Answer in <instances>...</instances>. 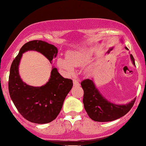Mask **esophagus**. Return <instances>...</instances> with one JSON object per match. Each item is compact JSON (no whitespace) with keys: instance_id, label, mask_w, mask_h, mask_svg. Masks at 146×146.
I'll list each match as a JSON object with an SVG mask.
<instances>
[{"instance_id":"esophagus-1","label":"esophagus","mask_w":146,"mask_h":146,"mask_svg":"<svg viewBox=\"0 0 146 146\" xmlns=\"http://www.w3.org/2000/svg\"><path fill=\"white\" fill-rule=\"evenodd\" d=\"M73 86H80V82H79L78 80L73 79Z\"/></svg>"}]
</instances>
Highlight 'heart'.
Segmentation results:
<instances>
[{"label": "heart", "mask_w": 146, "mask_h": 146, "mask_svg": "<svg viewBox=\"0 0 146 146\" xmlns=\"http://www.w3.org/2000/svg\"><path fill=\"white\" fill-rule=\"evenodd\" d=\"M90 53L86 49L68 51L66 53V60L62 58L57 59V66L62 69L67 74L74 73V67L84 65L90 59Z\"/></svg>", "instance_id": "obj_1"}]
</instances>
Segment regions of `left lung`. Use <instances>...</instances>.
Here are the masks:
<instances>
[{
    "label": "left lung",
    "instance_id": "left-lung-1",
    "mask_svg": "<svg viewBox=\"0 0 146 146\" xmlns=\"http://www.w3.org/2000/svg\"><path fill=\"white\" fill-rule=\"evenodd\" d=\"M125 48L128 50L126 46ZM130 56L132 64L135 66L133 56L132 54ZM81 85L84 90V109L90 118L95 121H111L124 116L131 109L136 100L135 98L126 104H116L102 95L95 86L93 79L84 80Z\"/></svg>",
    "mask_w": 146,
    "mask_h": 146
}]
</instances>
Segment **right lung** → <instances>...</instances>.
<instances>
[{"mask_svg": "<svg viewBox=\"0 0 146 146\" xmlns=\"http://www.w3.org/2000/svg\"><path fill=\"white\" fill-rule=\"evenodd\" d=\"M28 51L42 53L51 63L58 54V48L45 41L32 40L22 46L10 68V98L21 115L35 123H49L56 118L64 101L73 86V81L64 78L53 66L48 81L42 86L27 84L19 75V64L23 54Z\"/></svg>", "mask_w": 146, "mask_h": 146, "instance_id": "1", "label": "right lung"}]
</instances>
